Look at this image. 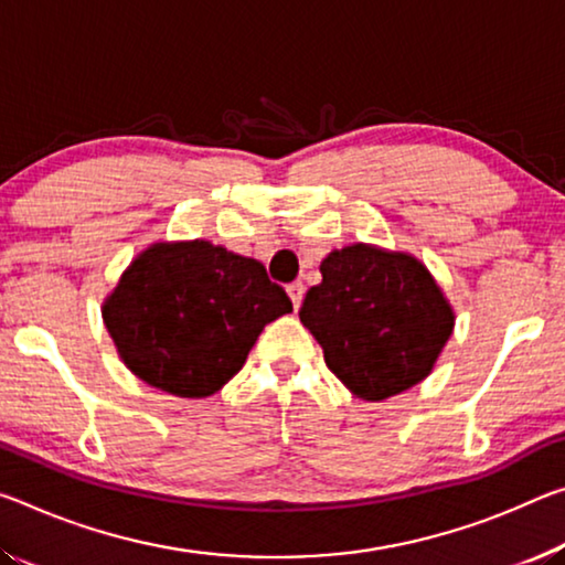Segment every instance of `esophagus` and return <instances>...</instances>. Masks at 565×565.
I'll list each match as a JSON object with an SVG mask.
<instances>
[{
    "label": "esophagus",
    "instance_id": "1",
    "mask_svg": "<svg viewBox=\"0 0 565 565\" xmlns=\"http://www.w3.org/2000/svg\"><path fill=\"white\" fill-rule=\"evenodd\" d=\"M286 291H289L294 309H299L301 301H303V291H307V289H303V284L301 281H291L289 286H286Z\"/></svg>",
    "mask_w": 565,
    "mask_h": 565
}]
</instances>
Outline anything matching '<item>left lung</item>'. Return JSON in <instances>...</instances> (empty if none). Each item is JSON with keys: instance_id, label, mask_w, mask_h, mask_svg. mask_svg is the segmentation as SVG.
I'll use <instances>...</instances> for the list:
<instances>
[{"instance_id": "1", "label": "left lung", "mask_w": 565, "mask_h": 565, "mask_svg": "<svg viewBox=\"0 0 565 565\" xmlns=\"http://www.w3.org/2000/svg\"><path fill=\"white\" fill-rule=\"evenodd\" d=\"M299 309L324 362L356 397L387 399L425 380L455 315L427 268L364 244L331 250Z\"/></svg>"}]
</instances>
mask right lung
<instances>
[{"instance_id":"right-lung-1","label":"right lung","mask_w":565,"mask_h":565,"mask_svg":"<svg viewBox=\"0 0 565 565\" xmlns=\"http://www.w3.org/2000/svg\"><path fill=\"white\" fill-rule=\"evenodd\" d=\"M291 309L256 258L185 241L142 250L103 319L142 382L175 397H209L244 366L268 321Z\"/></svg>"}]
</instances>
